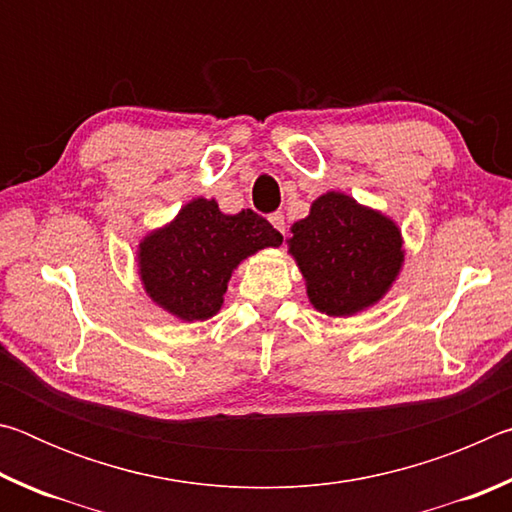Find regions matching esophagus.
Wrapping results in <instances>:
<instances>
[{"label": "esophagus", "mask_w": 512, "mask_h": 512, "mask_svg": "<svg viewBox=\"0 0 512 512\" xmlns=\"http://www.w3.org/2000/svg\"><path fill=\"white\" fill-rule=\"evenodd\" d=\"M268 221H271L275 228L282 232V235H284V232H287V223H284V214L282 212H273L271 216H268Z\"/></svg>", "instance_id": "1"}]
</instances>
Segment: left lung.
Instances as JSON below:
<instances>
[{
  "label": "left lung",
  "mask_w": 512,
  "mask_h": 512,
  "mask_svg": "<svg viewBox=\"0 0 512 512\" xmlns=\"http://www.w3.org/2000/svg\"><path fill=\"white\" fill-rule=\"evenodd\" d=\"M291 232L289 246L311 305L329 316H352L375 305L404 259L397 225L345 194L320 196Z\"/></svg>",
  "instance_id": "obj_1"
}]
</instances>
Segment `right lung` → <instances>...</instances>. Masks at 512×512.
I'll return each mask as SVG.
<instances>
[{"mask_svg":"<svg viewBox=\"0 0 512 512\" xmlns=\"http://www.w3.org/2000/svg\"><path fill=\"white\" fill-rule=\"evenodd\" d=\"M280 244V232L257 212L228 216L216 201L196 198L169 228L140 244L142 282L169 314L205 320L221 309L228 280L241 259Z\"/></svg>","mask_w":512,"mask_h":512,"instance_id":"1","label":"right lung"}]
</instances>
